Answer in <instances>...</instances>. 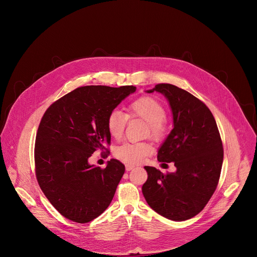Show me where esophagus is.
<instances>
[{
	"label": "esophagus",
	"instance_id": "34e87169",
	"mask_svg": "<svg viewBox=\"0 0 257 257\" xmlns=\"http://www.w3.org/2000/svg\"><path fill=\"white\" fill-rule=\"evenodd\" d=\"M125 167H126V171H131L132 169H134V168H135V166H134V165H130V164H127Z\"/></svg>",
	"mask_w": 257,
	"mask_h": 257
}]
</instances>
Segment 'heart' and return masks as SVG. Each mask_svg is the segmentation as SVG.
<instances>
[{
  "instance_id": "obj_1",
  "label": "heart",
  "mask_w": 257,
  "mask_h": 257,
  "mask_svg": "<svg viewBox=\"0 0 257 257\" xmlns=\"http://www.w3.org/2000/svg\"><path fill=\"white\" fill-rule=\"evenodd\" d=\"M127 111L129 116L138 117L148 122L150 135L155 139L165 136L168 130L163 104L152 96H141L129 103ZM128 117L120 109H114L106 118V128L112 137L118 139L123 135ZM153 152V146L148 142H125L115 150V157L128 164L142 162Z\"/></svg>"
}]
</instances>
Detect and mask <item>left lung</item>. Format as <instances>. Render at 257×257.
Wrapping results in <instances>:
<instances>
[{"mask_svg": "<svg viewBox=\"0 0 257 257\" xmlns=\"http://www.w3.org/2000/svg\"><path fill=\"white\" fill-rule=\"evenodd\" d=\"M169 101L174 128L158 152V161L173 162L176 171L164 174L146 166L142 193L159 214L176 222L198 214L212 196L223 166L222 139L209 108L188 91L168 83L146 90Z\"/></svg>", "mask_w": 257, "mask_h": 257, "instance_id": "obj_1", "label": "left lung"}]
</instances>
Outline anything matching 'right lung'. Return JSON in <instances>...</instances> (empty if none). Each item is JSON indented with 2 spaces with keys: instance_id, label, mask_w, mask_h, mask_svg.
I'll use <instances>...</instances> for the list:
<instances>
[{
  "instance_id": "add662e5",
  "label": "right lung",
  "mask_w": 257,
  "mask_h": 257,
  "mask_svg": "<svg viewBox=\"0 0 257 257\" xmlns=\"http://www.w3.org/2000/svg\"><path fill=\"white\" fill-rule=\"evenodd\" d=\"M136 87L82 86L47 109L35 138V173L41 189L65 217L79 224L100 215L113 200L125 166L107 162L104 169L88 163L111 142L108 114Z\"/></svg>"
}]
</instances>
